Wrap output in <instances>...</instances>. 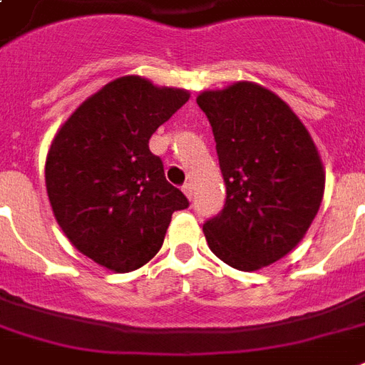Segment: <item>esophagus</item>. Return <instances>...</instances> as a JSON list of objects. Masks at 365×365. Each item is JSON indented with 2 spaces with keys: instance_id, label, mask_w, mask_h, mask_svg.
<instances>
[{
  "instance_id": "esophagus-1",
  "label": "esophagus",
  "mask_w": 365,
  "mask_h": 365,
  "mask_svg": "<svg viewBox=\"0 0 365 365\" xmlns=\"http://www.w3.org/2000/svg\"><path fill=\"white\" fill-rule=\"evenodd\" d=\"M182 191L185 193V197H187V199H193V185H191V183H183Z\"/></svg>"
}]
</instances>
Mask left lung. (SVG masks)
Returning <instances> with one entry per match:
<instances>
[{
    "label": "left lung",
    "instance_id": "left-lung-1",
    "mask_svg": "<svg viewBox=\"0 0 365 365\" xmlns=\"http://www.w3.org/2000/svg\"><path fill=\"white\" fill-rule=\"evenodd\" d=\"M197 104L210 121L227 199L202 225L214 254L257 271L289 254L318 214L322 159L305 125L282 98L250 81L205 91Z\"/></svg>",
    "mask_w": 365,
    "mask_h": 365
}]
</instances>
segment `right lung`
Listing matches in <instances>:
<instances>
[{
  "instance_id": "add662e5",
  "label": "right lung",
  "mask_w": 365,
  "mask_h": 365,
  "mask_svg": "<svg viewBox=\"0 0 365 365\" xmlns=\"http://www.w3.org/2000/svg\"><path fill=\"white\" fill-rule=\"evenodd\" d=\"M187 100L183 88L119 77L85 100L51 143L45 183L54 217L83 255L110 271L145 265L172 214L189 206L149 151L151 134Z\"/></svg>"
}]
</instances>
